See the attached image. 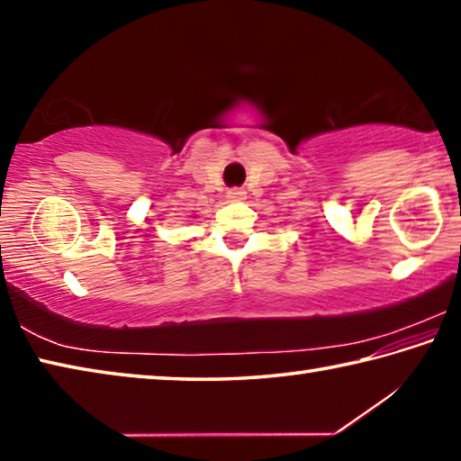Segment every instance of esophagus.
I'll use <instances>...</instances> for the list:
<instances>
[{"instance_id":"esophagus-1","label":"esophagus","mask_w":461,"mask_h":461,"mask_svg":"<svg viewBox=\"0 0 461 461\" xmlns=\"http://www.w3.org/2000/svg\"><path fill=\"white\" fill-rule=\"evenodd\" d=\"M225 197H228V201H231V203H238V201H244L246 199V191L244 189H230L228 191V194H225Z\"/></svg>"}]
</instances>
